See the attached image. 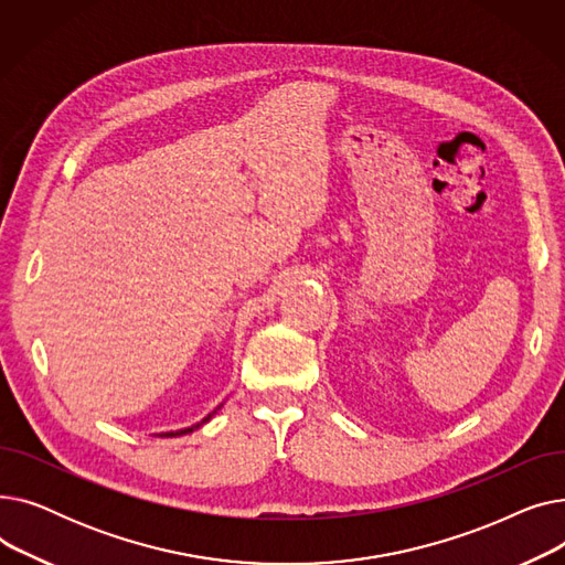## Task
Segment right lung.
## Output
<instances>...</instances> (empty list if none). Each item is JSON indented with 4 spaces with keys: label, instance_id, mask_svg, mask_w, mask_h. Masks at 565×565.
<instances>
[{
    "label": "right lung",
    "instance_id": "right-lung-1",
    "mask_svg": "<svg viewBox=\"0 0 565 565\" xmlns=\"http://www.w3.org/2000/svg\"><path fill=\"white\" fill-rule=\"evenodd\" d=\"M220 407H222V405H220ZM220 407H215V409H213L211 414H207V417H203V419H201V422H199L196 426H190V428H183V430H171V433H162L160 437H181V435H188V433L196 430V428H199L201 424H205V422H211V419H213V414H217V409H220Z\"/></svg>",
    "mask_w": 565,
    "mask_h": 565
}]
</instances>
